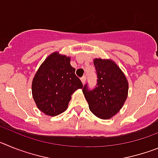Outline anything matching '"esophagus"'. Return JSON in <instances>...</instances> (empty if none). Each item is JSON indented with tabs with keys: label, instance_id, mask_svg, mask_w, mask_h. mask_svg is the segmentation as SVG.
<instances>
[{
	"label": "esophagus",
	"instance_id": "esophagus-1",
	"mask_svg": "<svg viewBox=\"0 0 158 158\" xmlns=\"http://www.w3.org/2000/svg\"><path fill=\"white\" fill-rule=\"evenodd\" d=\"M81 82H82V84H85V81H86V77H82L81 78Z\"/></svg>",
	"mask_w": 158,
	"mask_h": 158
}]
</instances>
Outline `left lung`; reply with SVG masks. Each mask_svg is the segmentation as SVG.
Segmentation results:
<instances>
[{
    "label": "left lung",
    "mask_w": 158,
    "mask_h": 158,
    "mask_svg": "<svg viewBox=\"0 0 158 158\" xmlns=\"http://www.w3.org/2000/svg\"><path fill=\"white\" fill-rule=\"evenodd\" d=\"M97 84L93 90L82 89L89 109L98 118L108 119L120 111L127 98L129 84L126 76L111 59L95 58Z\"/></svg>",
    "instance_id": "8db88e82"
}]
</instances>
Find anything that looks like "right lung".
<instances>
[{"label": "right lung", "instance_id": "obj_1", "mask_svg": "<svg viewBox=\"0 0 158 158\" xmlns=\"http://www.w3.org/2000/svg\"><path fill=\"white\" fill-rule=\"evenodd\" d=\"M83 85L75 75L70 57L55 51L41 64L32 80L31 92L37 107L50 116L64 112L71 96Z\"/></svg>", "mask_w": 158, "mask_h": 158}]
</instances>
